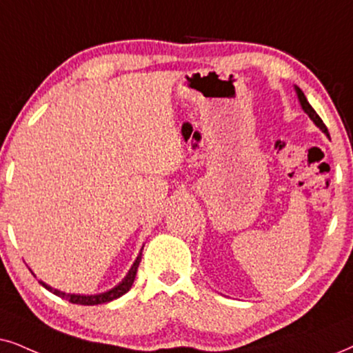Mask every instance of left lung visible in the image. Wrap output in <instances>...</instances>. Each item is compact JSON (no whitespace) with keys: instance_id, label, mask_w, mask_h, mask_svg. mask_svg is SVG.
I'll return each instance as SVG.
<instances>
[{"instance_id":"1","label":"left lung","mask_w":353,"mask_h":353,"mask_svg":"<svg viewBox=\"0 0 353 353\" xmlns=\"http://www.w3.org/2000/svg\"><path fill=\"white\" fill-rule=\"evenodd\" d=\"M295 91H296V96H298V101H300V104H301V107H303V110H305V112L310 115V119L313 120V122L318 125V127L321 128V130H323L325 135L329 137V132H327V127H325L324 125V122L323 120H321V117L318 114H316V110L313 109V107L310 105V102H307V99H306V96L303 94V91L298 86H295Z\"/></svg>"}]
</instances>
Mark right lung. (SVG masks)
Returning a JSON list of instances; mask_svg holds the SVG:
<instances>
[{"mask_svg": "<svg viewBox=\"0 0 353 353\" xmlns=\"http://www.w3.org/2000/svg\"><path fill=\"white\" fill-rule=\"evenodd\" d=\"M141 251H143V249H141ZM140 261H141V252L138 254L137 261L133 262L132 269L128 270L127 276H125L122 282H120L119 285H115L114 288L107 290V292H104V293H97V295H74V293H65V292H60V290L52 288L50 285L43 283L42 280H40V285H42V287H46L48 292H52L53 295L63 298V300H68L70 303H74V305H84V306L102 305V303H109V301L115 300V298H120L132 288L133 280H135V276H137L138 265H140Z\"/></svg>", "mask_w": 353, "mask_h": 353, "instance_id": "1", "label": "right lung"}]
</instances>
